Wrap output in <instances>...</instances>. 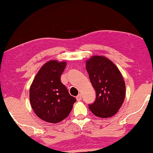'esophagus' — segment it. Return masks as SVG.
Listing matches in <instances>:
<instances>
[{
  "mask_svg": "<svg viewBox=\"0 0 153 153\" xmlns=\"http://www.w3.org/2000/svg\"><path fill=\"white\" fill-rule=\"evenodd\" d=\"M82 94H79V95L78 96H77V97H76V100H77V101H81V100H82Z\"/></svg>",
  "mask_w": 153,
  "mask_h": 153,
  "instance_id": "esophagus-1",
  "label": "esophagus"
}]
</instances>
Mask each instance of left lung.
<instances>
[{
	"label": "left lung",
	"instance_id": "obj_1",
	"mask_svg": "<svg viewBox=\"0 0 153 153\" xmlns=\"http://www.w3.org/2000/svg\"><path fill=\"white\" fill-rule=\"evenodd\" d=\"M86 69L97 93L95 101L88 105L90 111L100 118L114 116L126 97L125 82L119 69L103 56H93L86 60Z\"/></svg>",
	"mask_w": 153,
	"mask_h": 153
}]
</instances>
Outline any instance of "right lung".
Wrapping results in <instances>:
<instances>
[{
	"label": "right lung",
	"instance_id": "obj_1",
	"mask_svg": "<svg viewBox=\"0 0 153 153\" xmlns=\"http://www.w3.org/2000/svg\"><path fill=\"white\" fill-rule=\"evenodd\" d=\"M67 62L51 60L40 68L30 88L32 108L40 119L56 123L70 114L76 99L61 82Z\"/></svg>",
	"mask_w": 153,
	"mask_h": 153
}]
</instances>
